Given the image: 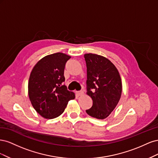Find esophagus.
<instances>
[{
    "label": "esophagus",
    "mask_w": 158,
    "mask_h": 158,
    "mask_svg": "<svg viewBox=\"0 0 158 158\" xmlns=\"http://www.w3.org/2000/svg\"><path fill=\"white\" fill-rule=\"evenodd\" d=\"M76 95H83L84 94V92L83 91H77V92H76Z\"/></svg>",
    "instance_id": "obj_1"
}]
</instances>
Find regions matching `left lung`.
<instances>
[{
  "mask_svg": "<svg viewBox=\"0 0 158 158\" xmlns=\"http://www.w3.org/2000/svg\"><path fill=\"white\" fill-rule=\"evenodd\" d=\"M87 67V94L93 106L86 110L89 116L107 118L116 107L122 93V82L117 68L106 57L96 54L84 55Z\"/></svg>",
  "mask_w": 158,
  "mask_h": 158,
  "instance_id": "left-lung-1",
  "label": "left lung"
}]
</instances>
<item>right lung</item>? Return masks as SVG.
Instances as JSON below:
<instances>
[{
  "instance_id": "add662e5",
  "label": "right lung",
  "mask_w": 158,
  "mask_h": 158,
  "mask_svg": "<svg viewBox=\"0 0 158 158\" xmlns=\"http://www.w3.org/2000/svg\"><path fill=\"white\" fill-rule=\"evenodd\" d=\"M62 52L45 56L32 69L28 82V95L41 116L51 119L60 116L75 94L63 85L66 63L70 59Z\"/></svg>"
}]
</instances>
